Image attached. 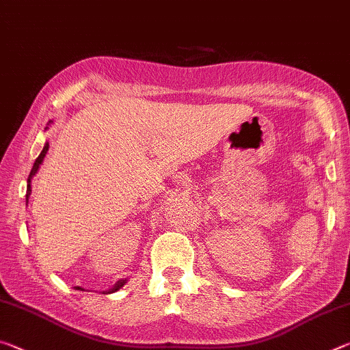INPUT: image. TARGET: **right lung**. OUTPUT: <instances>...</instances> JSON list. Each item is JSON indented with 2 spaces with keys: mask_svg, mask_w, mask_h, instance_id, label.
<instances>
[{
  "mask_svg": "<svg viewBox=\"0 0 350 350\" xmlns=\"http://www.w3.org/2000/svg\"><path fill=\"white\" fill-rule=\"evenodd\" d=\"M47 150H49V144H46V145H44L43 151L40 152V156L37 157V161H35V163H33V167H32V170H31V174H29V179H27V191H26V200L29 199V196H31V191H32V189H31V179H32V177L35 176V173H37V171H38L40 165L43 163V159H44V156H46ZM125 282H126V280H118V281L114 284V286H112V288L106 290L105 293H114V292H117L118 288L125 286ZM77 290H81V287H77Z\"/></svg>",
  "mask_w": 350,
  "mask_h": 350,
  "instance_id": "1",
  "label": "right lung"
}]
</instances>
